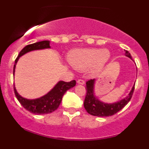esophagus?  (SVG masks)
<instances>
[{"mask_svg":"<svg viewBox=\"0 0 149 149\" xmlns=\"http://www.w3.org/2000/svg\"><path fill=\"white\" fill-rule=\"evenodd\" d=\"M77 83L79 84H81V85H84V84H85V81H84V80H82V79H79V80L77 81Z\"/></svg>","mask_w":149,"mask_h":149,"instance_id":"obj_1","label":"esophagus"}]
</instances>
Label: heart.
I'll list each match as a JSON object with an SVG mask.
<instances>
[{
    "mask_svg": "<svg viewBox=\"0 0 149 149\" xmlns=\"http://www.w3.org/2000/svg\"><path fill=\"white\" fill-rule=\"evenodd\" d=\"M110 58V53L106 49L98 48L78 49L69 53V63L76 70L84 71L88 68L90 72L95 73L104 67Z\"/></svg>",
    "mask_w": 149,
    "mask_h": 149,
    "instance_id": "obj_1",
    "label": "heart"
}]
</instances>
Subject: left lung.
<instances>
[{"label": "left lung", "instance_id": "obj_1", "mask_svg": "<svg viewBox=\"0 0 149 149\" xmlns=\"http://www.w3.org/2000/svg\"><path fill=\"white\" fill-rule=\"evenodd\" d=\"M126 57L132 59V57L128 51L125 50V53ZM96 79H91L86 82V95L84 100V106L86 112L88 114L97 117H107L112 116L117 112L121 110L127 103L130 102L133 93L134 91L135 84L132 87L130 93L123 100L114 103H105L100 101L95 95L94 93V86H95Z\"/></svg>", "mask_w": 149, "mask_h": 149}]
</instances>
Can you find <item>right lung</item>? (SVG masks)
<instances>
[{
  "label": "right lung",
  "mask_w": 149,
  "mask_h": 149,
  "mask_svg": "<svg viewBox=\"0 0 149 149\" xmlns=\"http://www.w3.org/2000/svg\"><path fill=\"white\" fill-rule=\"evenodd\" d=\"M49 48H50L49 41L48 40L37 42L34 44L29 45L24 47L19 52V55L15 61V64L13 66V75L15 73L16 63L20 57L25 55L27 52H31V51L49 49ZM76 84V82L75 80L71 81L70 82L60 81L45 95L42 96L40 98L33 99V100H29V99L22 97L17 92L15 86L14 93L19 102L26 110L29 111L30 112L35 114V115H45V114L51 113L58 109L59 105L61 104L64 94L68 90L75 86Z\"/></svg>",
  "instance_id": "obj_1"
}]
</instances>
